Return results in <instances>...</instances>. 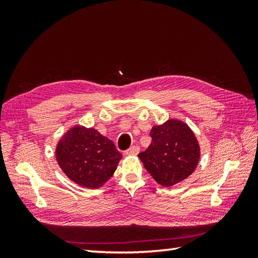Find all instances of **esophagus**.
<instances>
[{
    "mask_svg": "<svg viewBox=\"0 0 258 258\" xmlns=\"http://www.w3.org/2000/svg\"><path fill=\"white\" fill-rule=\"evenodd\" d=\"M139 152H140V147L139 146H132V147H130V149L126 151L125 153L127 155H138Z\"/></svg>",
    "mask_w": 258,
    "mask_h": 258,
    "instance_id": "34e87169",
    "label": "esophagus"
}]
</instances>
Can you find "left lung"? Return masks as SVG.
Masks as SVG:
<instances>
[{"label":"left lung","instance_id":"obj_1","mask_svg":"<svg viewBox=\"0 0 258 258\" xmlns=\"http://www.w3.org/2000/svg\"><path fill=\"white\" fill-rule=\"evenodd\" d=\"M150 136V146L139 157L158 184L175 185L194 172L200 160V146L187 125L169 119L153 126Z\"/></svg>","mask_w":258,"mask_h":258}]
</instances>
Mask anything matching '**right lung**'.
<instances>
[{
	"label": "right lung",
	"mask_w": 258,
	"mask_h": 258,
	"mask_svg": "<svg viewBox=\"0 0 258 258\" xmlns=\"http://www.w3.org/2000/svg\"><path fill=\"white\" fill-rule=\"evenodd\" d=\"M56 158L73 182L97 188L112 177L122 154L111 140L96 130L76 126L59 141Z\"/></svg>",
	"instance_id": "1"
}]
</instances>
